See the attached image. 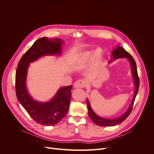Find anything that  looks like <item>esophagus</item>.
Instances as JSON below:
<instances>
[{"mask_svg":"<svg viewBox=\"0 0 154 154\" xmlns=\"http://www.w3.org/2000/svg\"><path fill=\"white\" fill-rule=\"evenodd\" d=\"M85 86V82L82 80H79L75 82L74 84V87L75 88H84Z\"/></svg>","mask_w":154,"mask_h":154,"instance_id":"obj_1","label":"esophagus"}]
</instances>
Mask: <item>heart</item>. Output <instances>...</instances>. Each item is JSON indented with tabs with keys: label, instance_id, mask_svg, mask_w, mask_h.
<instances>
[{
	"label": "heart",
	"instance_id": "heart-1",
	"mask_svg": "<svg viewBox=\"0 0 154 154\" xmlns=\"http://www.w3.org/2000/svg\"><path fill=\"white\" fill-rule=\"evenodd\" d=\"M102 51L100 48L96 49L94 52V54L93 51H86L80 53L75 58L74 64V68L78 69L83 68L86 64L90 61L91 58L94 63H98L102 60Z\"/></svg>",
	"mask_w": 154,
	"mask_h": 154
}]
</instances>
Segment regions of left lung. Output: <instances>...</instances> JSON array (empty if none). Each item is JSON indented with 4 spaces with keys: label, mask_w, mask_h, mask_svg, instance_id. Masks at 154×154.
Masks as SVG:
<instances>
[{
    "label": "left lung",
    "mask_w": 154,
    "mask_h": 154,
    "mask_svg": "<svg viewBox=\"0 0 154 154\" xmlns=\"http://www.w3.org/2000/svg\"><path fill=\"white\" fill-rule=\"evenodd\" d=\"M112 58H111L110 60L109 61L108 63H111L116 59L122 58H126L127 60L130 62L131 65V74H132V77H133L134 82L135 85V92H134L133 99L131 100V102L130 106H128V109L126 110V112L122 116L115 119H108V118H105L99 116L93 110L88 99V98L86 99V104H87L88 109V115L90 118L93 121L94 123H95L97 125L102 126V127L115 126L116 125H118L122 122L128 116L131 110H132L133 105H134L135 97L137 95L138 89H139V85H140V80L138 76L137 64L135 60L132 57H131V55L128 52H127L123 48L119 46H117L116 48H115V49L113 50V52L112 53Z\"/></svg>",
    "instance_id": "8db88e82"
}]
</instances>
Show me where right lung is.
I'll return each instance as SVG.
<instances>
[{"label": "right lung", "instance_id": "1", "mask_svg": "<svg viewBox=\"0 0 154 154\" xmlns=\"http://www.w3.org/2000/svg\"><path fill=\"white\" fill-rule=\"evenodd\" d=\"M64 41L60 38L42 37L36 40L20 58L16 72V93L18 101L31 118L43 125L58 124L69 110L72 86L61 87L48 102H39L33 99L26 86L30 64L48 55H61V45Z\"/></svg>", "mask_w": 154, "mask_h": 154}]
</instances>
